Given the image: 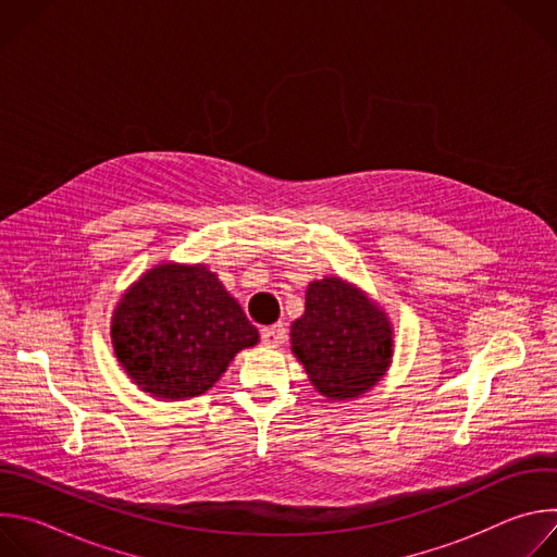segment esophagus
<instances>
[{
	"label": "esophagus",
	"mask_w": 557,
	"mask_h": 557,
	"mask_svg": "<svg viewBox=\"0 0 557 557\" xmlns=\"http://www.w3.org/2000/svg\"><path fill=\"white\" fill-rule=\"evenodd\" d=\"M284 342H286V331H284L282 324L262 329V344H264L267 348H280Z\"/></svg>",
	"instance_id": "obj_1"
}]
</instances>
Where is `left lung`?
Segmentation results:
<instances>
[{
  "mask_svg": "<svg viewBox=\"0 0 557 557\" xmlns=\"http://www.w3.org/2000/svg\"><path fill=\"white\" fill-rule=\"evenodd\" d=\"M290 350L317 392L329 401H352L389 370L394 329L363 288L326 275L306 288L304 314L290 324Z\"/></svg>",
  "mask_w": 557,
  "mask_h": 557,
  "instance_id": "1",
  "label": "left lung"
}]
</instances>
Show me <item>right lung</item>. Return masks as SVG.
<instances>
[{
	"label": "right lung",
	"mask_w": 557,
	"mask_h": 557,
	"mask_svg": "<svg viewBox=\"0 0 557 557\" xmlns=\"http://www.w3.org/2000/svg\"><path fill=\"white\" fill-rule=\"evenodd\" d=\"M110 337L123 372L158 401L205 394L237 352L260 342L218 275L181 262L153 264L123 290Z\"/></svg>",
	"instance_id": "obj_1"
}]
</instances>
